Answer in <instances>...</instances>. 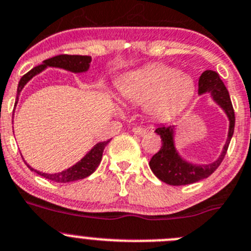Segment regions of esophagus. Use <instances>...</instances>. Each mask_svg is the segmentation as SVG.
<instances>
[{
	"instance_id": "34e87169",
	"label": "esophagus",
	"mask_w": 251,
	"mask_h": 251,
	"mask_svg": "<svg viewBox=\"0 0 251 251\" xmlns=\"http://www.w3.org/2000/svg\"><path fill=\"white\" fill-rule=\"evenodd\" d=\"M132 132L134 133V134H137V135H145V134H147L148 130L145 129V128H143V127H134L132 129Z\"/></svg>"
}]
</instances>
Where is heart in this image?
<instances>
[{"instance_id":"obj_1","label":"heart","mask_w":251,"mask_h":251,"mask_svg":"<svg viewBox=\"0 0 251 251\" xmlns=\"http://www.w3.org/2000/svg\"><path fill=\"white\" fill-rule=\"evenodd\" d=\"M127 101L143 103L144 111L157 119L175 116L193 95V81L163 64H151L126 74L118 82Z\"/></svg>"}]
</instances>
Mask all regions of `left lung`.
Instances as JSON below:
<instances>
[{"label":"left lung","instance_id":"obj_1","mask_svg":"<svg viewBox=\"0 0 251 251\" xmlns=\"http://www.w3.org/2000/svg\"><path fill=\"white\" fill-rule=\"evenodd\" d=\"M199 94H211L212 100L221 107L229 121L228 137L221 155L211 164H191L180 156L175 147V126L161 124L155 133L161 138V148L151 157L149 166L154 175L163 182L171 186H182L195 183L207 178L217 170L228 150L233 133H234L235 116L230 97L223 81L216 71L206 70L199 80Z\"/></svg>","mask_w":251,"mask_h":251}]
</instances>
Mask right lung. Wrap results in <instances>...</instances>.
Segmentation results:
<instances>
[{
  "label": "right lung",
  "mask_w": 251,
  "mask_h": 251,
  "mask_svg": "<svg viewBox=\"0 0 251 251\" xmlns=\"http://www.w3.org/2000/svg\"><path fill=\"white\" fill-rule=\"evenodd\" d=\"M90 64H91V56L87 55H68V54H61V55H56L54 58L47 59V60L43 61V64L35 66L32 70L28 71L25 76H22V78L20 80L18 83V88H17V101H18V96H20L21 91L23 90L27 82L29 80H32L35 75L42 73L43 70H45L47 68H58V69H64V70L71 71L74 74H81L86 73V71L90 69ZM111 140V139H109ZM109 140L106 142H100L92 148L82 159L76 163L75 165H73L71 168L66 169V170L61 171V173L56 174H47L42 173V171L34 170L32 166L28 165L25 163V165L30 169L32 171L37 173L38 175L43 176V177L48 178L50 181H54V182H60V183H66V182H73V181L81 180V178H85L87 176L91 175L92 173L96 171V169L99 168L100 163L102 160V154H103L104 147L109 143Z\"/></svg>",
  "instance_id": "1"
}]
</instances>
